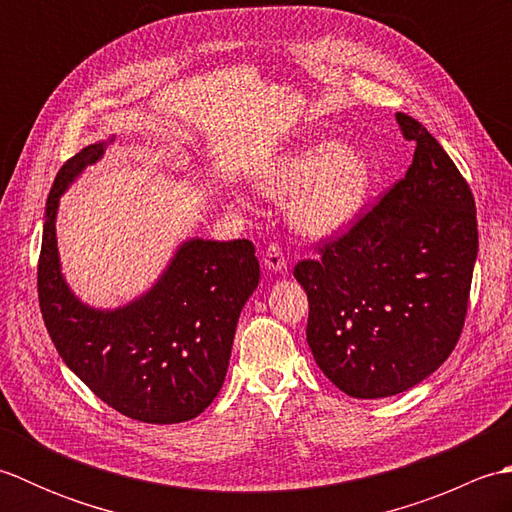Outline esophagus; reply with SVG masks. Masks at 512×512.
I'll return each mask as SVG.
<instances>
[{"label": "esophagus", "instance_id": "1", "mask_svg": "<svg viewBox=\"0 0 512 512\" xmlns=\"http://www.w3.org/2000/svg\"><path fill=\"white\" fill-rule=\"evenodd\" d=\"M264 266L268 270H273V273H279V270L286 268V257L277 244H268L264 253Z\"/></svg>", "mask_w": 512, "mask_h": 512}]
</instances>
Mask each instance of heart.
Here are the masks:
<instances>
[{"label": "heart", "mask_w": 512, "mask_h": 512, "mask_svg": "<svg viewBox=\"0 0 512 512\" xmlns=\"http://www.w3.org/2000/svg\"><path fill=\"white\" fill-rule=\"evenodd\" d=\"M259 187L270 198H292V224L303 233L332 235L361 211L372 187V167L352 147L319 143L281 160Z\"/></svg>", "instance_id": "heart-1"}]
</instances>
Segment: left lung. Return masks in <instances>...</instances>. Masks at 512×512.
I'll return each mask as SVG.
<instances>
[{
    "mask_svg": "<svg viewBox=\"0 0 512 512\" xmlns=\"http://www.w3.org/2000/svg\"><path fill=\"white\" fill-rule=\"evenodd\" d=\"M416 143L405 178L292 275L308 295V345L352 398L407 391L447 361L469 310L477 217L469 182L427 127L396 114Z\"/></svg>",
    "mask_w": 512,
    "mask_h": 512,
    "instance_id": "8db88e82",
    "label": "left lung"
}]
</instances>
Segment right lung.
<instances>
[{
	"instance_id": "right-lung-1",
	"label": "right lung",
	"mask_w": 512,
	"mask_h": 512,
	"mask_svg": "<svg viewBox=\"0 0 512 512\" xmlns=\"http://www.w3.org/2000/svg\"><path fill=\"white\" fill-rule=\"evenodd\" d=\"M101 156L103 143L81 149L50 189L37 266L43 323L65 365L105 405L138 422L191 420L224 383L239 312L259 284L255 246L191 239L145 297L112 312L83 306L61 277L54 220L59 195Z\"/></svg>"
}]
</instances>
